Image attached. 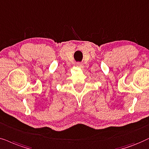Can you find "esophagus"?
Masks as SVG:
<instances>
[{"label": "esophagus", "instance_id": "34e87169", "mask_svg": "<svg viewBox=\"0 0 149 149\" xmlns=\"http://www.w3.org/2000/svg\"><path fill=\"white\" fill-rule=\"evenodd\" d=\"M76 65H77V67H80V68H82V67H83V65H82V64L80 63H78L76 64Z\"/></svg>", "mask_w": 149, "mask_h": 149}]
</instances>
